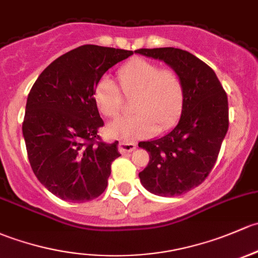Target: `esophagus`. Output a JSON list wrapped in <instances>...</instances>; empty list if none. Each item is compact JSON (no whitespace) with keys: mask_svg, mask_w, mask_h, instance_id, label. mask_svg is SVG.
I'll list each match as a JSON object with an SVG mask.
<instances>
[{"mask_svg":"<svg viewBox=\"0 0 258 258\" xmlns=\"http://www.w3.org/2000/svg\"><path fill=\"white\" fill-rule=\"evenodd\" d=\"M136 148V145L134 142H126V141H121L118 143V151L121 153H128V152H132Z\"/></svg>","mask_w":258,"mask_h":258,"instance_id":"34e87169","label":"esophagus"}]
</instances>
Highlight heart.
Wrapping results in <instances>:
<instances>
[{
    "mask_svg": "<svg viewBox=\"0 0 258 258\" xmlns=\"http://www.w3.org/2000/svg\"><path fill=\"white\" fill-rule=\"evenodd\" d=\"M116 75L120 89L106 77L95 84L93 97L97 110L107 118L117 117L123 110L122 92L127 99L134 97L132 111L136 113L108 124V136L137 140L154 135L159 126L169 128L177 123L185 104V88L174 69L134 58L121 65Z\"/></svg>",
    "mask_w": 258,
    "mask_h": 258,
    "instance_id": "1",
    "label": "heart"
}]
</instances>
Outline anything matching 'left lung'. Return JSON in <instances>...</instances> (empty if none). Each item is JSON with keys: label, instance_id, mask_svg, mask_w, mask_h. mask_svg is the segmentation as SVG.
Instances as JSON below:
<instances>
[{"label": "left lung", "instance_id": "obj_1", "mask_svg": "<svg viewBox=\"0 0 258 258\" xmlns=\"http://www.w3.org/2000/svg\"><path fill=\"white\" fill-rule=\"evenodd\" d=\"M159 59L181 77L185 104L178 124L164 136L140 142L150 163L138 174L142 185L159 197H177L200 185L218 159L229 128L227 95L209 65L178 48L138 49Z\"/></svg>", "mask_w": 258, "mask_h": 258}]
</instances>
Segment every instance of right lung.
<instances>
[{
  "label": "right lung",
  "instance_id": "obj_1",
  "mask_svg": "<svg viewBox=\"0 0 258 258\" xmlns=\"http://www.w3.org/2000/svg\"><path fill=\"white\" fill-rule=\"evenodd\" d=\"M132 50L86 44L48 65L32 86L24 113L27 154L38 180L65 202L85 203L107 186L117 141L99 136L104 126L94 102L96 81Z\"/></svg>",
  "mask_w": 258,
  "mask_h": 258
}]
</instances>
